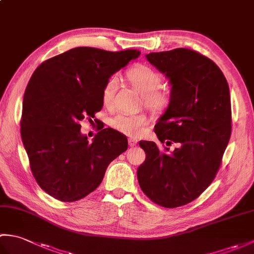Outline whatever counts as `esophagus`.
<instances>
[{
    "mask_svg": "<svg viewBox=\"0 0 254 254\" xmlns=\"http://www.w3.org/2000/svg\"><path fill=\"white\" fill-rule=\"evenodd\" d=\"M137 144V141L135 138H128V145H130V146L132 147V146H135V145Z\"/></svg>",
    "mask_w": 254,
    "mask_h": 254,
    "instance_id": "obj_1",
    "label": "esophagus"
}]
</instances>
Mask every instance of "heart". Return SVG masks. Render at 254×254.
<instances>
[{
    "label": "heart",
    "instance_id": "heart-1",
    "mask_svg": "<svg viewBox=\"0 0 254 254\" xmlns=\"http://www.w3.org/2000/svg\"><path fill=\"white\" fill-rule=\"evenodd\" d=\"M127 78L132 87L143 96L145 106L154 112H160L166 109L170 102V91L167 88H160L161 75L146 64H138L127 72ZM119 77L112 75L106 82L102 89V100L109 104L118 88ZM147 120L143 115H126L119 113L111 119V126L123 134L130 136H138Z\"/></svg>",
    "mask_w": 254,
    "mask_h": 254
}]
</instances>
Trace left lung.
I'll list each match as a JSON object with an SVG mask.
<instances>
[{
    "label": "left lung",
    "instance_id": "1",
    "mask_svg": "<svg viewBox=\"0 0 254 254\" xmlns=\"http://www.w3.org/2000/svg\"><path fill=\"white\" fill-rule=\"evenodd\" d=\"M146 59L171 85L169 106L155 133L161 144L178 147L170 152L139 142L146 159L137 179L154 203L175 208L194 201L216 177L231 134L229 87L216 64L194 50L152 52Z\"/></svg>",
    "mask_w": 254,
    "mask_h": 254
}]
</instances>
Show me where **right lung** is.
Here are the masks:
<instances>
[{"mask_svg":"<svg viewBox=\"0 0 254 254\" xmlns=\"http://www.w3.org/2000/svg\"><path fill=\"white\" fill-rule=\"evenodd\" d=\"M139 55L78 47L42 62L31 75L20 134L32 176L52 197L74 202L88 195L111 161L127 149V138L111 127L89 143L79 122L101 110L108 78Z\"/></svg>","mask_w":254,"mask_h":254,"instance_id":"add662e5","label":"right lung"}]
</instances>
